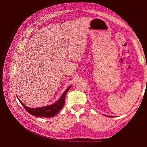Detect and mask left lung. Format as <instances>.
<instances>
[{
    "label": "left lung",
    "mask_w": 147,
    "mask_h": 147,
    "mask_svg": "<svg viewBox=\"0 0 147 147\" xmlns=\"http://www.w3.org/2000/svg\"><path fill=\"white\" fill-rule=\"evenodd\" d=\"M105 115V116H106V117H114V116H109V115Z\"/></svg>",
    "instance_id": "left-lung-1"
}]
</instances>
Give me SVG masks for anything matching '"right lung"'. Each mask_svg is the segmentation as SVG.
Segmentation results:
<instances>
[{"mask_svg":"<svg viewBox=\"0 0 147 147\" xmlns=\"http://www.w3.org/2000/svg\"><path fill=\"white\" fill-rule=\"evenodd\" d=\"M72 85L69 86L66 89L65 91L63 92V94L60 97V98L56 100L54 104L40 107H36V108H30L26 106L23 102H22L18 97L20 103L24 107V108L26 109L27 112L33 116L38 117H45V118H51L55 116V115L58 113L59 111L63 107L65 103V97L67 92L71 88Z\"/></svg>","mask_w":147,"mask_h":147,"instance_id":"1","label":"right lung"}]
</instances>
